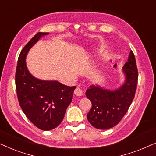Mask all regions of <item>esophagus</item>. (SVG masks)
Segmentation results:
<instances>
[{"label": "esophagus", "instance_id": "34e87169", "mask_svg": "<svg viewBox=\"0 0 156 156\" xmlns=\"http://www.w3.org/2000/svg\"><path fill=\"white\" fill-rule=\"evenodd\" d=\"M74 94L77 95V96H81V95H83V90L79 87H77L74 91Z\"/></svg>", "mask_w": 156, "mask_h": 156}]
</instances>
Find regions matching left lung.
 Listing matches in <instances>:
<instances>
[{"instance_id": "1", "label": "left lung", "mask_w": 156, "mask_h": 156, "mask_svg": "<svg viewBox=\"0 0 156 156\" xmlns=\"http://www.w3.org/2000/svg\"><path fill=\"white\" fill-rule=\"evenodd\" d=\"M122 72L124 81L118 88L112 90L95 84L87 89L86 97L92 103L87 118L95 128L107 130L117 125L133 102L138 77L133 51H130Z\"/></svg>"}]
</instances>
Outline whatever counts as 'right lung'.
I'll list each match as a JSON object with an SVG mask.
<instances>
[{
    "label": "right lung",
    "mask_w": 156,
    "mask_h": 156,
    "mask_svg": "<svg viewBox=\"0 0 156 156\" xmlns=\"http://www.w3.org/2000/svg\"><path fill=\"white\" fill-rule=\"evenodd\" d=\"M48 33H38L27 43L18 57L16 86L18 102L31 123L43 130L60 125L72 101L76 86L70 87L58 80H41L30 73L26 56L31 48Z\"/></svg>",
    "instance_id": "add662e5"
}]
</instances>
